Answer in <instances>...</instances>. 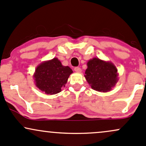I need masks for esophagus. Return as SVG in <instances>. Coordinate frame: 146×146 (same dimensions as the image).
Masks as SVG:
<instances>
[{
  "mask_svg": "<svg viewBox=\"0 0 146 146\" xmlns=\"http://www.w3.org/2000/svg\"><path fill=\"white\" fill-rule=\"evenodd\" d=\"M74 70L77 72V73H81L82 72V69L80 67H76V68H74Z\"/></svg>",
  "mask_w": 146,
  "mask_h": 146,
  "instance_id": "obj_1",
  "label": "esophagus"
}]
</instances>
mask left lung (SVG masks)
Wrapping results in <instances>:
<instances>
[{"instance_id":"8db88e82","label":"left lung","mask_w":146,"mask_h":146,"mask_svg":"<svg viewBox=\"0 0 146 146\" xmlns=\"http://www.w3.org/2000/svg\"><path fill=\"white\" fill-rule=\"evenodd\" d=\"M117 71L111 62L93 58L87 62L84 77L93 89L107 92L111 91L118 82Z\"/></svg>"}]
</instances>
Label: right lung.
<instances>
[{"instance_id": "add662e5", "label": "right lung", "mask_w": 146, "mask_h": 146, "mask_svg": "<svg viewBox=\"0 0 146 146\" xmlns=\"http://www.w3.org/2000/svg\"><path fill=\"white\" fill-rule=\"evenodd\" d=\"M73 70L64 66L57 58L46 61L36 67L34 74L36 87L48 95H53L62 91Z\"/></svg>"}]
</instances>
